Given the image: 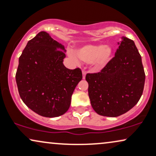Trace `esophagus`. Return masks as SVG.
Here are the masks:
<instances>
[{
    "instance_id": "obj_1",
    "label": "esophagus",
    "mask_w": 156,
    "mask_h": 156,
    "mask_svg": "<svg viewBox=\"0 0 156 156\" xmlns=\"http://www.w3.org/2000/svg\"><path fill=\"white\" fill-rule=\"evenodd\" d=\"M86 74H87V72L86 71H84V70H83L82 71V78L84 79H85V76H86Z\"/></svg>"
}]
</instances>
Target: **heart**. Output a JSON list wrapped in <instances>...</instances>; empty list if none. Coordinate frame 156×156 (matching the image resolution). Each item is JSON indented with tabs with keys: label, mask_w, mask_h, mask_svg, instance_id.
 <instances>
[{
	"label": "heart",
	"mask_w": 156,
	"mask_h": 156,
	"mask_svg": "<svg viewBox=\"0 0 156 156\" xmlns=\"http://www.w3.org/2000/svg\"><path fill=\"white\" fill-rule=\"evenodd\" d=\"M69 56L75 62L78 58L85 63H89L93 69L99 71L109 63L113 55V48L108 44H86L75 50L69 51Z\"/></svg>",
	"instance_id": "b5f03b06"
}]
</instances>
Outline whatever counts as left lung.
I'll return each instance as SVG.
<instances>
[{"label":"left lung","mask_w":156,"mask_h":156,"mask_svg":"<svg viewBox=\"0 0 156 156\" xmlns=\"http://www.w3.org/2000/svg\"><path fill=\"white\" fill-rule=\"evenodd\" d=\"M115 57L101 70L87 74L91 105L98 114L116 117L131 109L141 97L145 72L135 43L121 37Z\"/></svg>","instance_id":"1"}]
</instances>
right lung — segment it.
<instances>
[{
	"mask_svg": "<svg viewBox=\"0 0 156 156\" xmlns=\"http://www.w3.org/2000/svg\"><path fill=\"white\" fill-rule=\"evenodd\" d=\"M65 46L40 32L29 40L19 57L16 80L23 101L42 116L53 118L69 109L73 91L82 80L80 69L63 65Z\"/></svg>",
	"mask_w": 156,
	"mask_h": 156,
	"instance_id": "1",
	"label": "right lung"
}]
</instances>
